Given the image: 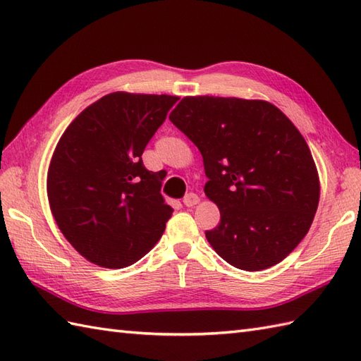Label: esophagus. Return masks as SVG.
<instances>
[{
  "instance_id": "esophagus-1",
  "label": "esophagus",
  "mask_w": 361,
  "mask_h": 361,
  "mask_svg": "<svg viewBox=\"0 0 361 361\" xmlns=\"http://www.w3.org/2000/svg\"><path fill=\"white\" fill-rule=\"evenodd\" d=\"M183 203H185V206H188V208H192V206L200 203V197L197 194H188L185 198H183Z\"/></svg>"
}]
</instances>
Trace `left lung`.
Returning a JSON list of instances; mask_svg holds the SVG:
<instances>
[{
    "instance_id": "1",
    "label": "left lung",
    "mask_w": 361,
    "mask_h": 361,
    "mask_svg": "<svg viewBox=\"0 0 361 361\" xmlns=\"http://www.w3.org/2000/svg\"><path fill=\"white\" fill-rule=\"evenodd\" d=\"M169 119L203 157L204 194L220 211L206 231L217 255L245 271L286 259L319 202L317 164L293 122L267 101L216 96L183 97Z\"/></svg>"
}]
</instances>
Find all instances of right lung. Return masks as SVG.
Segmentation results:
<instances>
[{"label":"right lung","instance_id":"right-lung-1","mask_svg":"<svg viewBox=\"0 0 361 361\" xmlns=\"http://www.w3.org/2000/svg\"><path fill=\"white\" fill-rule=\"evenodd\" d=\"M176 101L110 93L87 106L54 149L46 178L52 217L91 264L128 267L163 235L173 209L159 192L158 172L141 157Z\"/></svg>","mask_w":361,"mask_h":361}]
</instances>
